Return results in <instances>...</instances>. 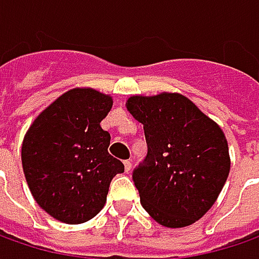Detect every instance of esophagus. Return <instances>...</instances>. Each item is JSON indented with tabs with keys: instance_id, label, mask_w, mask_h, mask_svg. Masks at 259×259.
Masks as SVG:
<instances>
[{
	"instance_id": "34e87169",
	"label": "esophagus",
	"mask_w": 259,
	"mask_h": 259,
	"mask_svg": "<svg viewBox=\"0 0 259 259\" xmlns=\"http://www.w3.org/2000/svg\"><path fill=\"white\" fill-rule=\"evenodd\" d=\"M123 164H124V170H126V173H129L130 170H132V162L126 160Z\"/></svg>"
}]
</instances>
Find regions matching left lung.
<instances>
[{"mask_svg": "<svg viewBox=\"0 0 259 259\" xmlns=\"http://www.w3.org/2000/svg\"><path fill=\"white\" fill-rule=\"evenodd\" d=\"M126 107L144 124L148 145L133 170L145 211L170 229L193 224L214 205L230 171L223 130L180 94L133 95Z\"/></svg>", "mask_w": 259, "mask_h": 259, "instance_id": "8db88e82", "label": "left lung"}]
</instances>
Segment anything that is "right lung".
<instances>
[{"label":"right lung","mask_w":259,"mask_h":259,"mask_svg":"<svg viewBox=\"0 0 259 259\" xmlns=\"http://www.w3.org/2000/svg\"><path fill=\"white\" fill-rule=\"evenodd\" d=\"M113 98L74 88L35 118L22 145L26 182L38 205L55 220L80 224L105 205L113 177L124 171L108 154L110 133L101 121Z\"/></svg>","instance_id":"1"}]
</instances>
